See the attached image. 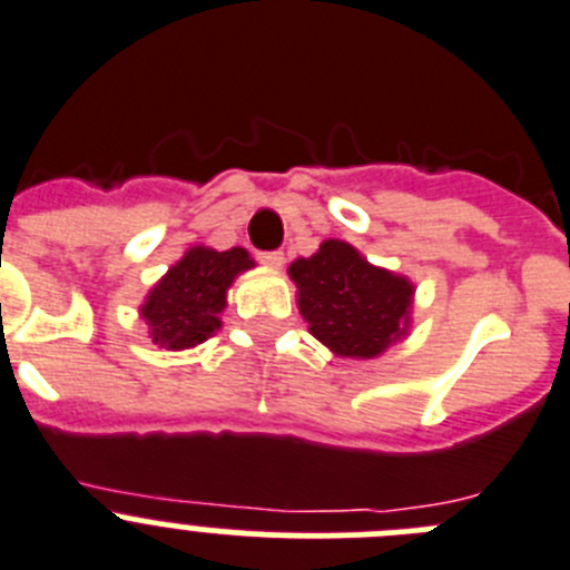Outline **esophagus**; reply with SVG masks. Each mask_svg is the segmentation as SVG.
<instances>
[{
    "instance_id": "1",
    "label": "esophagus",
    "mask_w": 570,
    "mask_h": 570,
    "mask_svg": "<svg viewBox=\"0 0 570 570\" xmlns=\"http://www.w3.org/2000/svg\"><path fill=\"white\" fill-rule=\"evenodd\" d=\"M258 261L278 269V266H284V253H281V249H266V253H258Z\"/></svg>"
}]
</instances>
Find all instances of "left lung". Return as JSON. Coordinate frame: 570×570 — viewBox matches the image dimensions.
Segmentation results:
<instances>
[{"label":"left lung","mask_w":570,"mask_h":570,"mask_svg":"<svg viewBox=\"0 0 570 570\" xmlns=\"http://www.w3.org/2000/svg\"><path fill=\"white\" fill-rule=\"evenodd\" d=\"M309 332L343 357H377L406 332L412 284L377 269L343 240H323L289 266Z\"/></svg>","instance_id":"obj_1"}]
</instances>
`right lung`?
<instances>
[{
	"mask_svg": "<svg viewBox=\"0 0 570 570\" xmlns=\"http://www.w3.org/2000/svg\"><path fill=\"white\" fill-rule=\"evenodd\" d=\"M249 266L253 258L240 247L227 253L207 247L189 249L158 281L141 306V315L153 330V341L167 348H189L207 341L222 326L218 315L227 306L229 284Z\"/></svg>",
	"mask_w": 570,
	"mask_h": 570,
	"instance_id": "obj_1",
	"label": "right lung"
}]
</instances>
